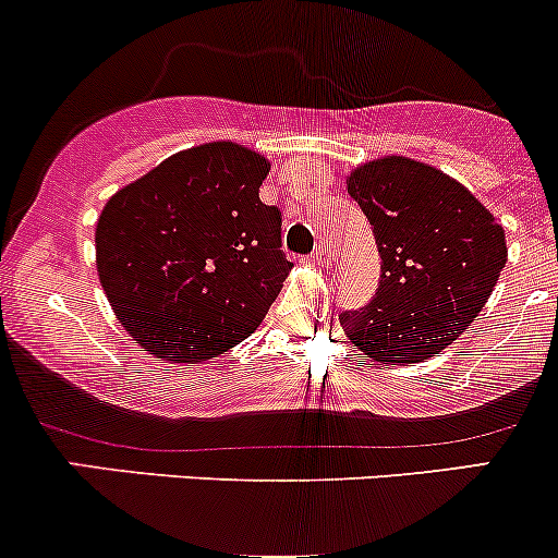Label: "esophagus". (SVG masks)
I'll return each mask as SVG.
<instances>
[{
  "mask_svg": "<svg viewBox=\"0 0 558 558\" xmlns=\"http://www.w3.org/2000/svg\"><path fill=\"white\" fill-rule=\"evenodd\" d=\"M313 262L320 264V267H331V262H335V253H331V245L329 243H320L318 247L313 251Z\"/></svg>",
  "mask_w": 558,
  "mask_h": 558,
  "instance_id": "34e87169",
  "label": "esophagus"
}]
</instances>
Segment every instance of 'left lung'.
<instances>
[{"instance_id": "8db88e82", "label": "left lung", "mask_w": 558, "mask_h": 558, "mask_svg": "<svg viewBox=\"0 0 558 558\" xmlns=\"http://www.w3.org/2000/svg\"><path fill=\"white\" fill-rule=\"evenodd\" d=\"M348 194L373 227L380 283L342 311L348 340L380 364H415L448 348L483 311L508 262L505 229L461 183L404 156L369 161Z\"/></svg>"}]
</instances>
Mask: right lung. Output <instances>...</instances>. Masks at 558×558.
I'll use <instances>...</instances> for the list:
<instances>
[{
  "instance_id": "1",
  "label": "right lung",
  "mask_w": 558,
  "mask_h": 558,
  "mask_svg": "<svg viewBox=\"0 0 558 558\" xmlns=\"http://www.w3.org/2000/svg\"><path fill=\"white\" fill-rule=\"evenodd\" d=\"M264 156L207 143L123 185L97 223V272L118 320L154 356L196 364L243 342L294 264Z\"/></svg>"
}]
</instances>
